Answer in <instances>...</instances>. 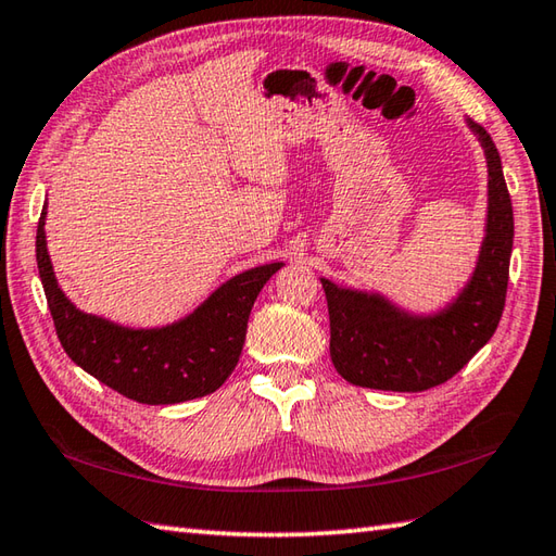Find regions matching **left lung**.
<instances>
[{"label": "left lung", "instance_id": "left-lung-1", "mask_svg": "<svg viewBox=\"0 0 556 556\" xmlns=\"http://www.w3.org/2000/svg\"><path fill=\"white\" fill-rule=\"evenodd\" d=\"M488 160V222L478 263L458 296L430 315L399 308L382 293L320 279L329 308V356L356 387L425 392L454 377L488 344L506 301L514 210L500 152L480 124L466 119Z\"/></svg>", "mask_w": 556, "mask_h": 556}]
</instances>
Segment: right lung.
Instances as JSON below:
<instances>
[{"label": "right lung", "instance_id": "1", "mask_svg": "<svg viewBox=\"0 0 556 556\" xmlns=\"http://www.w3.org/2000/svg\"><path fill=\"white\" fill-rule=\"evenodd\" d=\"M45 217L47 205L38 222L35 255L56 337L68 358L138 404L167 406L217 392L239 363L260 289L285 263L241 271L172 325L134 329L83 313L66 299L47 253Z\"/></svg>", "mask_w": 556, "mask_h": 556}]
</instances>
